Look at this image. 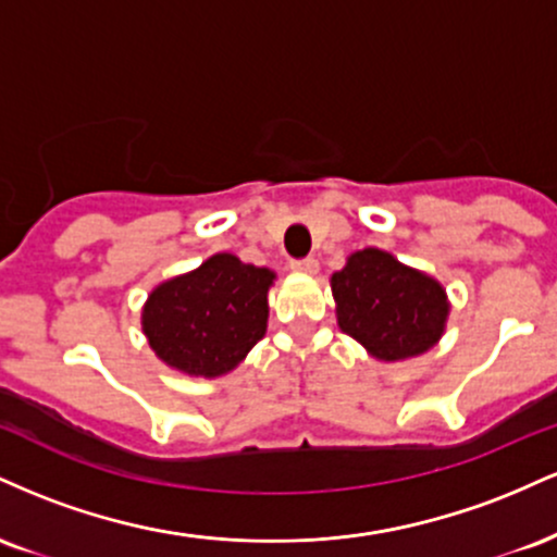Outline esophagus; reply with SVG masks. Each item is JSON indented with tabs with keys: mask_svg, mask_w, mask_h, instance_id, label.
<instances>
[{
	"mask_svg": "<svg viewBox=\"0 0 557 557\" xmlns=\"http://www.w3.org/2000/svg\"><path fill=\"white\" fill-rule=\"evenodd\" d=\"M290 270L293 272H300V274H317V270H319V264H317V259H298V261H290Z\"/></svg>",
	"mask_w": 557,
	"mask_h": 557,
	"instance_id": "obj_1",
	"label": "esophagus"
}]
</instances>
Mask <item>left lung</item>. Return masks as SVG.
<instances>
[{
	"instance_id": "obj_1",
	"label": "left lung",
	"mask_w": 557,
	"mask_h": 557,
	"mask_svg": "<svg viewBox=\"0 0 557 557\" xmlns=\"http://www.w3.org/2000/svg\"><path fill=\"white\" fill-rule=\"evenodd\" d=\"M337 324L374 359L406 361L443 337L450 304L430 274L400 264L393 253L363 248L332 274Z\"/></svg>"
}]
</instances>
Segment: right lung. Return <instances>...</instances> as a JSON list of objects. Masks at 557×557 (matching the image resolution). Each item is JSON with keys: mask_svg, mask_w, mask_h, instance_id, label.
Here are the masks:
<instances>
[{"mask_svg": "<svg viewBox=\"0 0 557 557\" xmlns=\"http://www.w3.org/2000/svg\"><path fill=\"white\" fill-rule=\"evenodd\" d=\"M274 272L214 253L194 272L157 285L140 314L151 350L190 376H222L246 359L267 332V293Z\"/></svg>", "mask_w": 557, "mask_h": 557, "instance_id": "add662e5", "label": "right lung"}]
</instances>
